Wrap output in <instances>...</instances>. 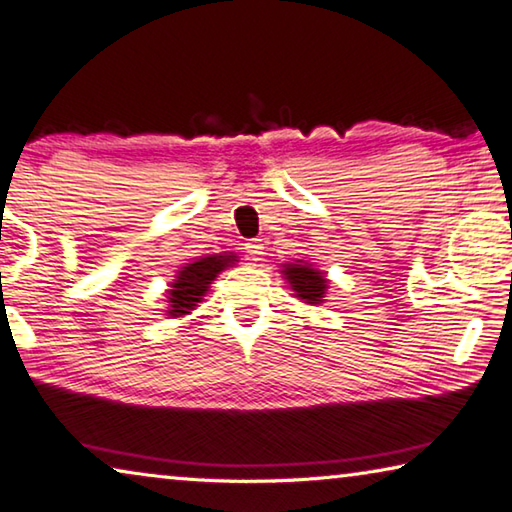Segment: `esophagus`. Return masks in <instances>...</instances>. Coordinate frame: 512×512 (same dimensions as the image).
Here are the masks:
<instances>
[{"label": "esophagus", "mask_w": 512, "mask_h": 512, "mask_svg": "<svg viewBox=\"0 0 512 512\" xmlns=\"http://www.w3.org/2000/svg\"><path fill=\"white\" fill-rule=\"evenodd\" d=\"M245 249H247V254H249L251 261H261V256H263V240H251V242H247Z\"/></svg>", "instance_id": "1"}]
</instances>
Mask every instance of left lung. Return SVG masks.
<instances>
[{"mask_svg":"<svg viewBox=\"0 0 512 512\" xmlns=\"http://www.w3.org/2000/svg\"><path fill=\"white\" fill-rule=\"evenodd\" d=\"M283 276H286L290 288L295 290V297H299L306 304H322L326 295V279L320 270H315L311 263L295 261L290 265H283Z\"/></svg>","mask_w":512,"mask_h":512,"instance_id":"1","label":"left lung"}]
</instances>
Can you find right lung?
I'll list each match as a JSON object with an SVG mask.
<instances>
[{
  "mask_svg": "<svg viewBox=\"0 0 512 512\" xmlns=\"http://www.w3.org/2000/svg\"><path fill=\"white\" fill-rule=\"evenodd\" d=\"M236 254H213V256H201L195 263L183 265L177 272V279L167 290V315L181 317L195 311V306L206 295V290L211 288L215 276L220 274L224 267H231L236 263Z\"/></svg>",
  "mask_w": 512,
  "mask_h": 512,
  "instance_id": "add662e5",
  "label": "right lung"
}]
</instances>
